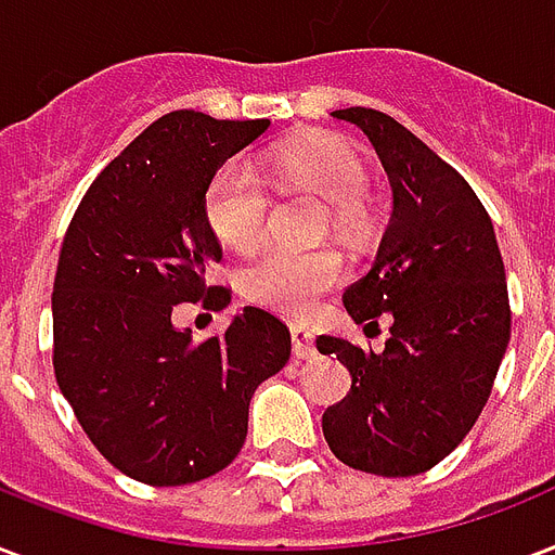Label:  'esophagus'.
<instances>
[{"mask_svg":"<svg viewBox=\"0 0 555 555\" xmlns=\"http://www.w3.org/2000/svg\"><path fill=\"white\" fill-rule=\"evenodd\" d=\"M292 347H295V356H298V359H312V356H315L312 330L304 324H292Z\"/></svg>","mask_w":555,"mask_h":555,"instance_id":"1","label":"esophagus"}]
</instances>
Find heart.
Listing matches in <instances>:
<instances>
[{
  "mask_svg": "<svg viewBox=\"0 0 555 555\" xmlns=\"http://www.w3.org/2000/svg\"><path fill=\"white\" fill-rule=\"evenodd\" d=\"M269 173L283 191H307L330 202V219L338 231L362 225V205L371 184L367 167L345 141L307 139L283 144L272 153ZM205 217L225 248L246 251L263 237L269 217V188L263 176L246 162H229L217 170L205 193ZM345 278V263L330 248L266 246L248 257L240 286L260 307L278 312H304L326 289Z\"/></svg>",
  "mask_w": 555,
  "mask_h": 555,
  "instance_id": "heart-1",
  "label": "heart"
}]
</instances>
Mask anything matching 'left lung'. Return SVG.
I'll list each match as a JSON object with an SVG mask.
<instances>
[{
    "label": "left lung",
    "mask_w": 555,
    "mask_h": 555,
    "mask_svg": "<svg viewBox=\"0 0 555 555\" xmlns=\"http://www.w3.org/2000/svg\"><path fill=\"white\" fill-rule=\"evenodd\" d=\"M333 118L359 127L388 173V229L345 307L356 324L388 318L390 338L382 353L315 338L353 382L321 428L347 466L411 478L449 457L487 405L509 345L504 260L475 191L414 132L364 106Z\"/></svg>",
    "instance_id": "1"
}]
</instances>
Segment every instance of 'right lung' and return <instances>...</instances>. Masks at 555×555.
Wrapping results in <instances>:
<instances>
[{
    "label": "right lung",
    "mask_w": 555,
    "mask_h": 555,
    "mask_svg": "<svg viewBox=\"0 0 555 555\" xmlns=\"http://www.w3.org/2000/svg\"><path fill=\"white\" fill-rule=\"evenodd\" d=\"M269 124L193 109L158 118L103 167L63 237L54 376L94 449L141 483L182 487L225 469L246 442L255 390L289 362V330L266 309L246 307L205 341L173 324L182 300H231L208 286L222 248L205 193Z\"/></svg>",
    "instance_id": "1"
}]
</instances>
